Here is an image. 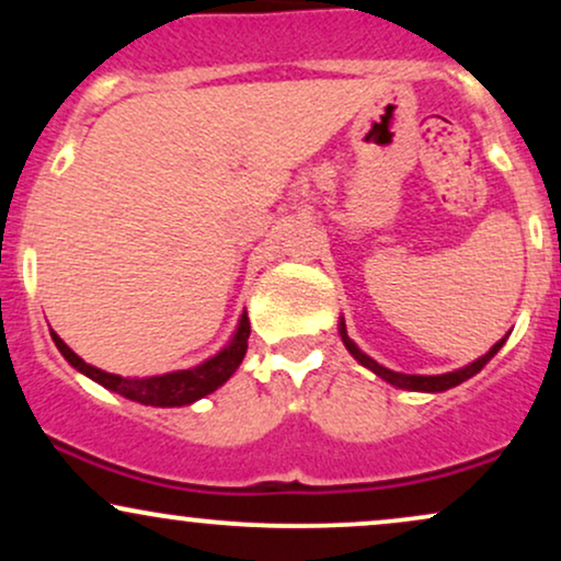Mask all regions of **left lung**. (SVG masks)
I'll return each instance as SVG.
<instances>
[{
  "label": "left lung",
  "mask_w": 561,
  "mask_h": 561,
  "mask_svg": "<svg viewBox=\"0 0 561 561\" xmlns=\"http://www.w3.org/2000/svg\"><path fill=\"white\" fill-rule=\"evenodd\" d=\"M340 334H343V343H345L347 351L353 353V358H356L358 364H364L366 369H371L377 377H382L385 382L396 385V388H403V390H422V392H443V390H448V388H456V385H461V382H465V379H469V377H474V375H478V371L482 369V366L491 362L495 353L501 351V345H504V340H506V337L499 340V343H495V345L491 347V351L485 353V356L478 358V362H472L469 366H465V369L448 371V375L422 377V375H401V371H392V369H385V366H379V364L375 362V358H369V356H366V353L358 351V345L353 343L351 337H347L343 321H340Z\"/></svg>",
  "instance_id": "8db88e82"
}]
</instances>
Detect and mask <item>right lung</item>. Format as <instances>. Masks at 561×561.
<instances>
[{"mask_svg":"<svg viewBox=\"0 0 561 561\" xmlns=\"http://www.w3.org/2000/svg\"><path fill=\"white\" fill-rule=\"evenodd\" d=\"M248 337H250V321H248V313H242L240 327H237L231 343L224 347L221 353H216L214 358H208L205 364L195 366V369L171 371V375L128 379V377L111 375V371L96 369V366H89L53 332L57 351H60L62 356L68 358V364L76 366L81 375H87L89 379H94V382H100L102 388H107V390L118 392V396L128 398V401H137L145 405H160V409L195 403V401H199V398L208 396V392L221 388V385L227 382L231 375H234L237 366L242 364L244 351H248Z\"/></svg>","mask_w":561,"mask_h":561,"instance_id":"obj_1","label":"right lung"}]
</instances>
